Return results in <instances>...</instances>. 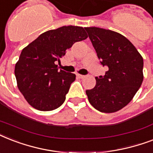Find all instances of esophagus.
<instances>
[{
  "mask_svg": "<svg viewBox=\"0 0 153 153\" xmlns=\"http://www.w3.org/2000/svg\"><path fill=\"white\" fill-rule=\"evenodd\" d=\"M76 75H77V77H78V78H79V79H83V78H85V75H82V74H77Z\"/></svg>",
  "mask_w": 153,
  "mask_h": 153,
  "instance_id": "1",
  "label": "esophagus"
}]
</instances>
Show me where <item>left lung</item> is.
I'll return each mask as SVG.
<instances>
[{"instance_id":"1","label":"left lung","mask_w":153,"mask_h":153,"mask_svg":"<svg viewBox=\"0 0 153 153\" xmlns=\"http://www.w3.org/2000/svg\"><path fill=\"white\" fill-rule=\"evenodd\" d=\"M103 66L104 76L86 91L89 102L98 111L114 113L127 105L141 86L143 58L134 45L118 32L100 27H85Z\"/></svg>"}]
</instances>
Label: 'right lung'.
Segmentation results:
<instances>
[{
  "instance_id": "right-lung-1",
  "label": "right lung",
  "mask_w": 153,
  "mask_h": 153,
  "mask_svg": "<svg viewBox=\"0 0 153 153\" xmlns=\"http://www.w3.org/2000/svg\"><path fill=\"white\" fill-rule=\"evenodd\" d=\"M88 37L82 27L62 26L42 33L21 51L15 65L17 87L27 103L51 111L64 102L75 74L59 71L55 62L75 42Z\"/></svg>"
}]
</instances>
